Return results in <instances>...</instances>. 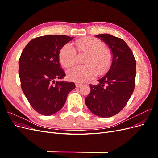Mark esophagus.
Instances as JSON below:
<instances>
[{"label": "esophagus", "instance_id": "34e87169", "mask_svg": "<svg viewBox=\"0 0 158 158\" xmlns=\"http://www.w3.org/2000/svg\"><path fill=\"white\" fill-rule=\"evenodd\" d=\"M76 87H77V88H79V87H80L81 86V85H82V84H81V83H79V82H76Z\"/></svg>", "mask_w": 158, "mask_h": 158}]
</instances>
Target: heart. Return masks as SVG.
<instances>
[{
	"label": "heart",
	"mask_w": 158,
	"mask_h": 158,
	"mask_svg": "<svg viewBox=\"0 0 158 158\" xmlns=\"http://www.w3.org/2000/svg\"><path fill=\"white\" fill-rule=\"evenodd\" d=\"M76 49L86 53L82 66H77L68 71L69 78L74 82H83L100 75L110 68L113 61L111 51L104 47V44L96 38L88 37L74 42ZM76 52L70 44L64 45L60 51L59 61L64 68H69L76 63Z\"/></svg>",
	"instance_id": "b5f03b06"
}]
</instances>
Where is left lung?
<instances>
[{"label": "left lung", "mask_w": 158, "mask_h": 158, "mask_svg": "<svg viewBox=\"0 0 158 158\" xmlns=\"http://www.w3.org/2000/svg\"><path fill=\"white\" fill-rule=\"evenodd\" d=\"M111 49L113 61L108 73L89 84L90 93L85 103L90 111L99 117L115 115L125 107L135 86L136 63L131 49L121 38L107 33L96 35Z\"/></svg>", "instance_id": "1"}]
</instances>
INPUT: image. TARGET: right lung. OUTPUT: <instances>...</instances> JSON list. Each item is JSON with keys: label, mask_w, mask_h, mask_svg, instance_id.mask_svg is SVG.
Here are the masks:
<instances>
[{"label": "right lung", "mask_w": 158, "mask_h": 158, "mask_svg": "<svg viewBox=\"0 0 158 158\" xmlns=\"http://www.w3.org/2000/svg\"><path fill=\"white\" fill-rule=\"evenodd\" d=\"M73 38L40 36L31 40L22 52L18 63L22 89L33 109L43 115L60 111L69 93L76 88L74 82L60 80L66 74L59 59L62 47Z\"/></svg>", "instance_id": "1"}]
</instances>
